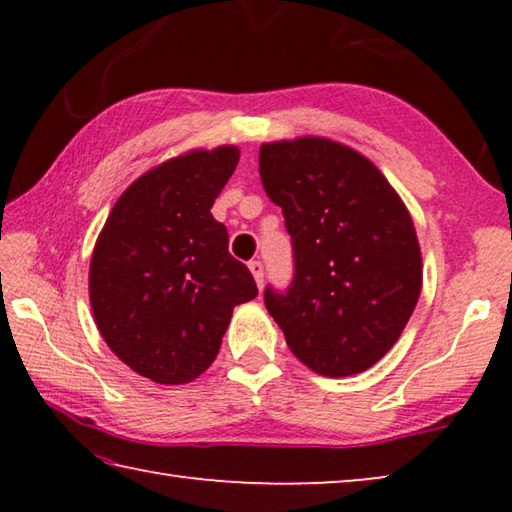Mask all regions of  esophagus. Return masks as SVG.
<instances>
[{"instance_id": "1", "label": "esophagus", "mask_w": 512, "mask_h": 512, "mask_svg": "<svg viewBox=\"0 0 512 512\" xmlns=\"http://www.w3.org/2000/svg\"><path fill=\"white\" fill-rule=\"evenodd\" d=\"M248 268H250V273H253V277H255L257 287L262 289L264 287V264L262 262H250Z\"/></svg>"}]
</instances>
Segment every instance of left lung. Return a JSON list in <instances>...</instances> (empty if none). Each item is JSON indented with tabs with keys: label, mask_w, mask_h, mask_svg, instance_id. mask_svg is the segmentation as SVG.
Masks as SVG:
<instances>
[{
	"label": "left lung",
	"mask_w": 512,
	"mask_h": 512,
	"mask_svg": "<svg viewBox=\"0 0 512 512\" xmlns=\"http://www.w3.org/2000/svg\"><path fill=\"white\" fill-rule=\"evenodd\" d=\"M259 176L282 207L296 273L264 291L289 350L323 377L368 370L418 305L422 255L400 194L366 155L327 137L262 144Z\"/></svg>",
	"instance_id": "obj_1"
}]
</instances>
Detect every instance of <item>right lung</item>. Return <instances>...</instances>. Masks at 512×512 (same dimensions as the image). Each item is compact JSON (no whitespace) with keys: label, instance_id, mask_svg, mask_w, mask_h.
<instances>
[{"label":"right lung","instance_id":"1","mask_svg":"<svg viewBox=\"0 0 512 512\" xmlns=\"http://www.w3.org/2000/svg\"><path fill=\"white\" fill-rule=\"evenodd\" d=\"M237 162L239 149L225 144L158 164L117 198L94 244V323L108 348L155 384L203 375L232 309L257 296L210 212Z\"/></svg>","mask_w":512,"mask_h":512}]
</instances>
